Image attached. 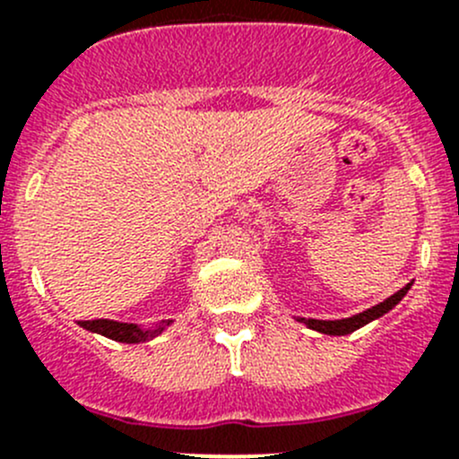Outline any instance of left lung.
I'll list each match as a JSON object with an SVG mask.
<instances>
[{
    "label": "left lung",
    "instance_id": "obj_1",
    "mask_svg": "<svg viewBox=\"0 0 459 459\" xmlns=\"http://www.w3.org/2000/svg\"><path fill=\"white\" fill-rule=\"evenodd\" d=\"M410 285H405L403 290H398L396 294H392L389 299H385L383 303H378V306L369 307V310L359 312V315H353L349 316V319H337V321H321V319H299L303 321L307 328H312V331H319V333H326V335H349V333L358 331V328H362L365 324H369V321L378 319V316H383L385 312L392 310L394 306H396L401 299L408 294Z\"/></svg>",
    "mask_w": 459,
    "mask_h": 459
}]
</instances>
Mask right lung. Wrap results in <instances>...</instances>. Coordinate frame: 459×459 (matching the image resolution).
Wrapping results in <instances>:
<instances>
[{
    "label": "right lung",
    "instance_id": "add662e5",
    "mask_svg": "<svg viewBox=\"0 0 459 459\" xmlns=\"http://www.w3.org/2000/svg\"><path fill=\"white\" fill-rule=\"evenodd\" d=\"M79 324L83 328H88V331L100 333V335L110 337V340L115 342H126V344L147 342L162 333V326H158L156 331H140L135 324H122V321H113V319H92V321H79ZM167 324H169V321H167Z\"/></svg>",
    "mask_w": 459,
    "mask_h": 459
}]
</instances>
